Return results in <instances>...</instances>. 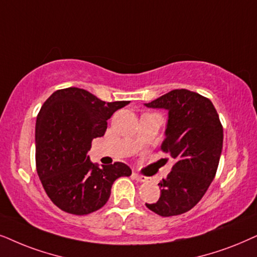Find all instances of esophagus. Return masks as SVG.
<instances>
[{"label":"esophagus","instance_id":"34e87169","mask_svg":"<svg viewBox=\"0 0 257 257\" xmlns=\"http://www.w3.org/2000/svg\"><path fill=\"white\" fill-rule=\"evenodd\" d=\"M134 179L136 181H139V182H150L152 181V179L150 177H146V176H142V175H139V174H134Z\"/></svg>","mask_w":257,"mask_h":257}]
</instances>
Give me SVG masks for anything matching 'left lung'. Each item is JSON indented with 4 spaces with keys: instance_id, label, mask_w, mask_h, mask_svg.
Returning a JSON list of instances; mask_svg holds the SVG:
<instances>
[{
    "instance_id": "1",
    "label": "left lung",
    "mask_w": 257,
    "mask_h": 257,
    "mask_svg": "<svg viewBox=\"0 0 257 257\" xmlns=\"http://www.w3.org/2000/svg\"><path fill=\"white\" fill-rule=\"evenodd\" d=\"M146 105L169 111L161 150L175 161L172 172L159 183V201L146 206L160 216H176L196 206L213 182L223 126L209 98L187 89H175Z\"/></svg>"
}]
</instances>
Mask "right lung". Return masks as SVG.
I'll use <instances>...</instances> for the list:
<instances>
[{
	"instance_id": "obj_1",
	"label": "right lung",
	"mask_w": 257,
	"mask_h": 257,
	"mask_svg": "<svg viewBox=\"0 0 257 257\" xmlns=\"http://www.w3.org/2000/svg\"><path fill=\"white\" fill-rule=\"evenodd\" d=\"M128 103L101 101L75 87L56 90L43 103L36 119V170L61 210L80 216L94 213L107 203L114 181L132 175L124 163L98 168L87 155L111 115Z\"/></svg>"
}]
</instances>
